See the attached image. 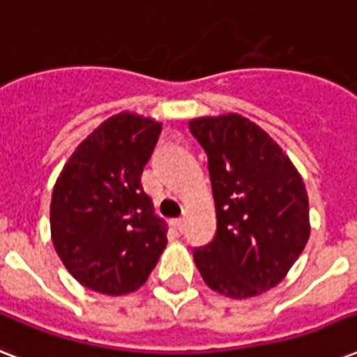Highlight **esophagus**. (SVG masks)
<instances>
[{
    "mask_svg": "<svg viewBox=\"0 0 357 357\" xmlns=\"http://www.w3.org/2000/svg\"><path fill=\"white\" fill-rule=\"evenodd\" d=\"M172 224H174V228L178 229V231H183V228H185V218H183V217H181V218H174Z\"/></svg>",
    "mask_w": 357,
    "mask_h": 357,
    "instance_id": "esophagus-1",
    "label": "esophagus"
}]
</instances>
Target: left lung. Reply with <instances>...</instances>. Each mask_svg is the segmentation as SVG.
Instances as JSON below:
<instances>
[{"mask_svg": "<svg viewBox=\"0 0 357 357\" xmlns=\"http://www.w3.org/2000/svg\"><path fill=\"white\" fill-rule=\"evenodd\" d=\"M207 153L217 234L192 250L204 282L231 298L276 287L310 238L304 181L283 150L241 114L189 122Z\"/></svg>", "mask_w": 357, "mask_h": 357, "instance_id": "8db88e82", "label": "left lung"}]
</instances>
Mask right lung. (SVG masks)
Returning a JSON list of instances; mask_svg holds the SVG:
<instances>
[{"label":"right lung","mask_w":357,"mask_h":357,"mask_svg":"<svg viewBox=\"0 0 357 357\" xmlns=\"http://www.w3.org/2000/svg\"><path fill=\"white\" fill-rule=\"evenodd\" d=\"M161 123L120 113L92 131L53 187L52 241L72 276L96 293H133L167 246V222L153 213L140 176Z\"/></svg>","instance_id":"1"}]
</instances>
